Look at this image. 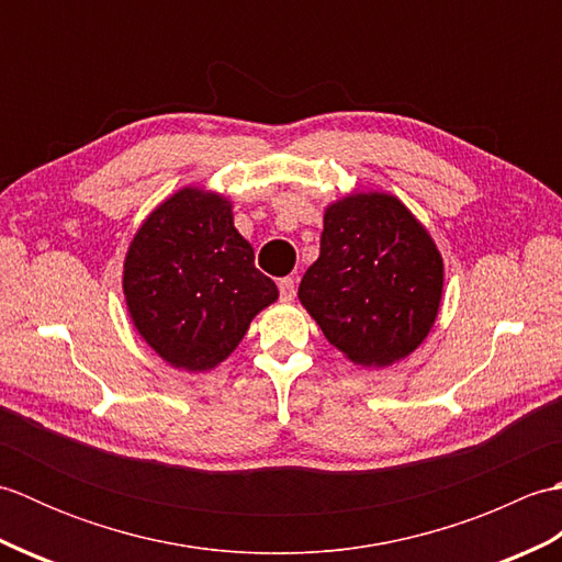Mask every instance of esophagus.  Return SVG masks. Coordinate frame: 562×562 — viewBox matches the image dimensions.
I'll use <instances>...</instances> for the list:
<instances>
[{
  "label": "esophagus",
  "instance_id": "esophagus-1",
  "mask_svg": "<svg viewBox=\"0 0 562 562\" xmlns=\"http://www.w3.org/2000/svg\"><path fill=\"white\" fill-rule=\"evenodd\" d=\"M278 288H280V300H282V302H292V300H294L296 282H294L292 278H282Z\"/></svg>",
  "mask_w": 562,
  "mask_h": 562
}]
</instances>
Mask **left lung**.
I'll list each match as a JSON object with an SVG mask.
<instances>
[{
  "label": "left lung",
  "instance_id": "obj_1",
  "mask_svg": "<svg viewBox=\"0 0 562 562\" xmlns=\"http://www.w3.org/2000/svg\"><path fill=\"white\" fill-rule=\"evenodd\" d=\"M441 282L439 250L403 202L360 193L326 210L321 256L304 272L300 302L352 362L384 367L432 328Z\"/></svg>",
  "mask_w": 562,
  "mask_h": 562
}]
</instances>
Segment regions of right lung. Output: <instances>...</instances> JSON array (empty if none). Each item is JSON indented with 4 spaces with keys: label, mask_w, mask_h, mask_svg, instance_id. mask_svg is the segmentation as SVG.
Masks as SVG:
<instances>
[{
    "label": "right lung",
    "mask_w": 562,
    "mask_h": 562,
    "mask_svg": "<svg viewBox=\"0 0 562 562\" xmlns=\"http://www.w3.org/2000/svg\"><path fill=\"white\" fill-rule=\"evenodd\" d=\"M254 258L229 202L183 188L149 214L127 250L123 290L139 336L188 372L226 360L250 318L278 300Z\"/></svg>",
    "instance_id": "right-lung-1"
}]
</instances>
